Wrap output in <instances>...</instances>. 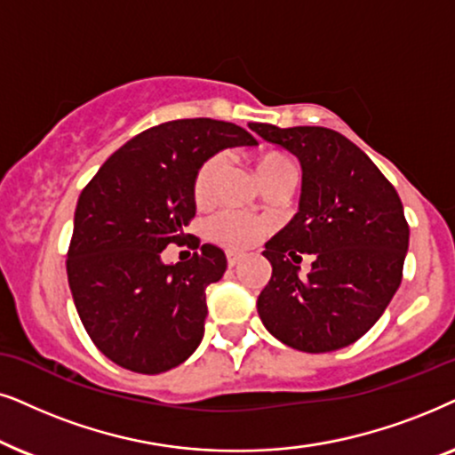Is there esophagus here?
Masks as SVG:
<instances>
[{
    "instance_id": "1",
    "label": "esophagus",
    "mask_w": 455,
    "mask_h": 455,
    "mask_svg": "<svg viewBox=\"0 0 455 455\" xmlns=\"http://www.w3.org/2000/svg\"><path fill=\"white\" fill-rule=\"evenodd\" d=\"M241 258H243V256H241V253H237V251H227V264L231 266V268L241 262Z\"/></svg>"
}]
</instances>
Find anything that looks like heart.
Listing matches in <instances>:
<instances>
[{
	"mask_svg": "<svg viewBox=\"0 0 455 455\" xmlns=\"http://www.w3.org/2000/svg\"><path fill=\"white\" fill-rule=\"evenodd\" d=\"M293 164L276 151H266L256 157V171L259 180H264L270 174H275L283 168H291ZM222 168V157L212 156L197 168L196 179H193V197L197 204L208 202L212 196V187ZM266 233V222L262 218H253L241 212H222L210 222V237L224 247L231 250H245L262 239Z\"/></svg>",
	"mask_w": 455,
	"mask_h": 455,
	"instance_id": "heart-1",
	"label": "heart"
}]
</instances>
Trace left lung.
Instances as JSON below:
<instances>
[{"mask_svg": "<svg viewBox=\"0 0 455 455\" xmlns=\"http://www.w3.org/2000/svg\"><path fill=\"white\" fill-rule=\"evenodd\" d=\"M250 126L301 164L298 214L262 251L272 276L258 298L259 318L293 349L324 354L347 347L383 316L402 283L410 243L402 199L341 132ZM301 252L315 256L307 277L299 276Z\"/></svg>", "mask_w": 455, "mask_h": 455, "instance_id": "8db88e82", "label": "left lung"}]
</instances>
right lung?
Wrapping results in <instances>:
<instances>
[{
	"mask_svg": "<svg viewBox=\"0 0 455 455\" xmlns=\"http://www.w3.org/2000/svg\"><path fill=\"white\" fill-rule=\"evenodd\" d=\"M256 143L233 123L172 120L126 141L83 189L66 272L84 331L114 364L160 374L202 343L205 287L220 281L227 256L197 239L187 262L164 264L162 251L191 237L197 168L218 151Z\"/></svg>",
	"mask_w": 455,
	"mask_h": 455,
	"instance_id": "add662e5",
	"label": "right lung"
}]
</instances>
